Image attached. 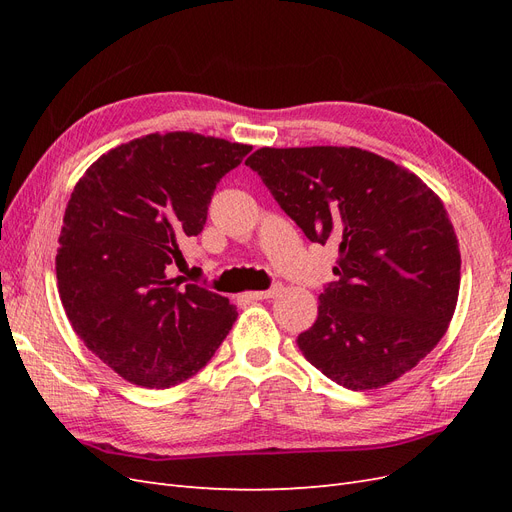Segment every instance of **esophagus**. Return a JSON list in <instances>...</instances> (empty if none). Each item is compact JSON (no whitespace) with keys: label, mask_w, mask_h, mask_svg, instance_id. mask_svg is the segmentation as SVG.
<instances>
[{"label":"esophagus","mask_w":512,"mask_h":512,"mask_svg":"<svg viewBox=\"0 0 512 512\" xmlns=\"http://www.w3.org/2000/svg\"><path fill=\"white\" fill-rule=\"evenodd\" d=\"M282 292V286L275 284L269 290H254V292H247V299H254V301H262V299H273L275 294Z\"/></svg>","instance_id":"34e87169"}]
</instances>
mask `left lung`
Here are the masks:
<instances>
[{"label": "left lung", "mask_w": 512, "mask_h": 512, "mask_svg": "<svg viewBox=\"0 0 512 512\" xmlns=\"http://www.w3.org/2000/svg\"><path fill=\"white\" fill-rule=\"evenodd\" d=\"M245 164L309 241L337 245V280L297 337L305 359L352 391L416 367L459 297V243L438 194L359 147H262Z\"/></svg>", "instance_id": "8db88e82"}]
</instances>
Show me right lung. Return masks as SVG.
Returning a JSON list of instances; mask_svg holds the SVG:
<instances>
[{
	"label": "right lung",
	"mask_w": 512,
	"mask_h": 512,
	"mask_svg": "<svg viewBox=\"0 0 512 512\" xmlns=\"http://www.w3.org/2000/svg\"><path fill=\"white\" fill-rule=\"evenodd\" d=\"M250 145L194 132L111 149L74 185L55 258L72 329L138 386L170 389L203 369L237 320L222 294L183 277L179 243L207 222L215 185Z\"/></svg>",
	"instance_id": "1"
}]
</instances>
